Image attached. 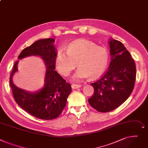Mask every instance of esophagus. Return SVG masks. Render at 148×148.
<instances>
[{
    "label": "esophagus",
    "mask_w": 148,
    "mask_h": 148,
    "mask_svg": "<svg viewBox=\"0 0 148 148\" xmlns=\"http://www.w3.org/2000/svg\"><path fill=\"white\" fill-rule=\"evenodd\" d=\"M80 87H81V85H80V84H73L72 85V88H73V89L79 88Z\"/></svg>",
    "instance_id": "1"
}]
</instances>
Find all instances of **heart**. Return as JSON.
Returning <instances> with one entry per match:
<instances>
[{
    "label": "heart",
    "mask_w": 148,
    "mask_h": 148,
    "mask_svg": "<svg viewBox=\"0 0 148 148\" xmlns=\"http://www.w3.org/2000/svg\"><path fill=\"white\" fill-rule=\"evenodd\" d=\"M107 49L95 43L81 39L71 43L66 53L60 50L56 57L55 64L58 73L67 77L76 67L79 68L72 77L74 81H81L88 77L100 76L106 69L109 62Z\"/></svg>",
    "instance_id": "b5f03b06"
}]
</instances>
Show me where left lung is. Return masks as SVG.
I'll return each mask as SVG.
<instances>
[{
  "label": "left lung",
  "instance_id": "8db88e82",
  "mask_svg": "<svg viewBox=\"0 0 148 148\" xmlns=\"http://www.w3.org/2000/svg\"><path fill=\"white\" fill-rule=\"evenodd\" d=\"M111 60L108 71L91 84L92 96L88 99L98 112H108L119 107L129 97L134 86L136 67L134 60L120 41H109Z\"/></svg>",
  "mask_w": 148,
  "mask_h": 148
}]
</instances>
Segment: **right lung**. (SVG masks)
Returning <instances> with one entry per match:
<instances>
[{"label": "right lung", "mask_w": 148, "mask_h": 148, "mask_svg": "<svg viewBox=\"0 0 148 148\" xmlns=\"http://www.w3.org/2000/svg\"><path fill=\"white\" fill-rule=\"evenodd\" d=\"M52 38L37 40L24 48L18 56L21 59L29 56H39L47 66L44 86L34 92H27L12 82V76L17 71L18 61L15 63L10 78V86L15 101L24 110L39 119L51 120L62 114L67 99L72 91L71 85L56 71L55 59L57 55Z\"/></svg>", "instance_id": "right-lung-1"}]
</instances>
